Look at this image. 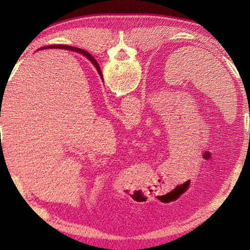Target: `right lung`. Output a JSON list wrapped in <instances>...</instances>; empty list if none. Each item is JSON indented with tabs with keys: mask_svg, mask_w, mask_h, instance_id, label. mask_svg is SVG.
I'll return each mask as SVG.
<instances>
[{
	"mask_svg": "<svg viewBox=\"0 0 250 250\" xmlns=\"http://www.w3.org/2000/svg\"><path fill=\"white\" fill-rule=\"evenodd\" d=\"M50 47H52V48H62V49H67V50H72V51H76V52H79V54H83V56H86L88 59L91 61L93 64H94V66H95V68H97L98 70V72H99V74L101 75V77H103L102 76V72H101V68H100V66H99V64H98V62H97V60H94V58L89 54V52H87L86 50H83V49H81V48H76V47H72V46H64V45H57V46H46V47H43V48H50ZM43 48H41V49H43Z\"/></svg>",
	"mask_w": 250,
	"mask_h": 250,
	"instance_id": "add662e5",
	"label": "right lung"
}]
</instances>
